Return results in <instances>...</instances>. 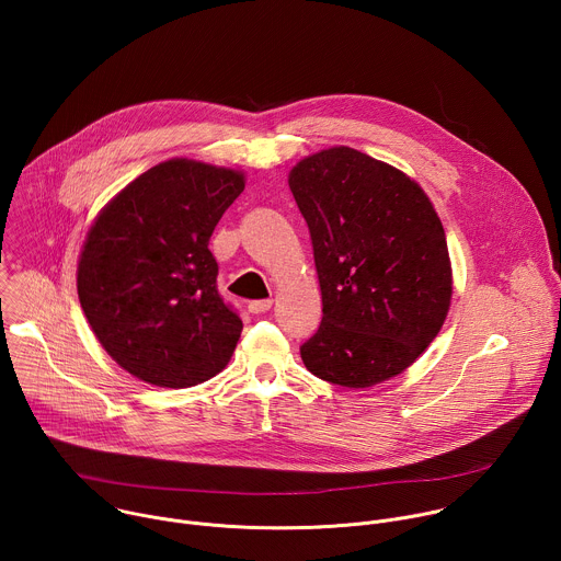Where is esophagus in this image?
<instances>
[{
    "instance_id": "obj_1",
    "label": "esophagus",
    "mask_w": 561,
    "mask_h": 561,
    "mask_svg": "<svg viewBox=\"0 0 561 561\" xmlns=\"http://www.w3.org/2000/svg\"><path fill=\"white\" fill-rule=\"evenodd\" d=\"M271 306H273L271 299H257V301H251V304H249V310H251L253 314H260V312L271 310Z\"/></svg>"
}]
</instances>
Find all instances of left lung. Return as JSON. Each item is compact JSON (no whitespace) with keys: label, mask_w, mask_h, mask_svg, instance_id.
I'll return each instance as SVG.
<instances>
[{"label":"left lung","mask_w":561,"mask_h":561,"mask_svg":"<svg viewBox=\"0 0 561 561\" xmlns=\"http://www.w3.org/2000/svg\"><path fill=\"white\" fill-rule=\"evenodd\" d=\"M288 186L308 224L322 324L299 348L319 379L370 388L437 337L453 297L444 226L422 186L348 146L308 154Z\"/></svg>","instance_id":"obj_1"}]
</instances>
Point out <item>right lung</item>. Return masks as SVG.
I'll return each mask as SVG.
<instances>
[{
	"label": "right lung",
	"instance_id": "add662e5",
	"mask_svg": "<svg viewBox=\"0 0 561 561\" xmlns=\"http://www.w3.org/2000/svg\"><path fill=\"white\" fill-rule=\"evenodd\" d=\"M247 175L175 157L124 186L95 217L77 295L104 351L133 377L188 388L226 368L242 319L217 293L208 251Z\"/></svg>",
	"mask_w": 561,
	"mask_h": 561
}]
</instances>
